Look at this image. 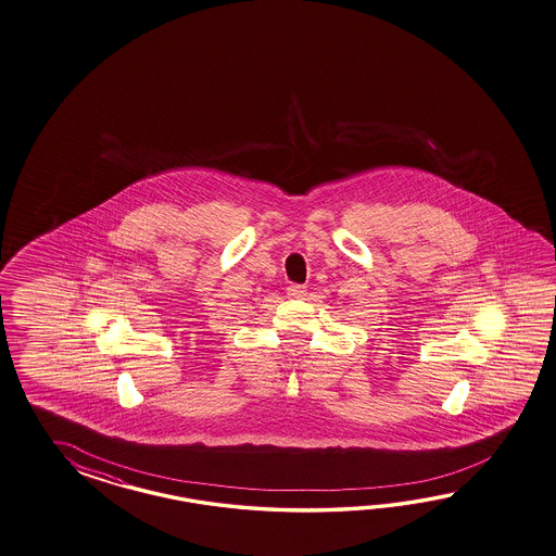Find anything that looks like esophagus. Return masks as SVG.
<instances>
[{"label":"esophagus","mask_w":556,"mask_h":556,"mask_svg":"<svg viewBox=\"0 0 556 556\" xmlns=\"http://www.w3.org/2000/svg\"><path fill=\"white\" fill-rule=\"evenodd\" d=\"M305 293H307V289H305V285H289L287 287V295L293 299L305 298Z\"/></svg>","instance_id":"1"}]
</instances>
